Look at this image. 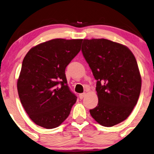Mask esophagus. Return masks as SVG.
Listing matches in <instances>:
<instances>
[{
    "instance_id": "1",
    "label": "esophagus",
    "mask_w": 154,
    "mask_h": 154,
    "mask_svg": "<svg viewBox=\"0 0 154 154\" xmlns=\"http://www.w3.org/2000/svg\"><path fill=\"white\" fill-rule=\"evenodd\" d=\"M86 93H83V94H79V98H81V99H82V98H83V97H84L85 96H86Z\"/></svg>"
}]
</instances>
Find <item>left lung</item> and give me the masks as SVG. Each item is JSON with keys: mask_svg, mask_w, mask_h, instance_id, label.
<instances>
[{"mask_svg": "<svg viewBox=\"0 0 154 154\" xmlns=\"http://www.w3.org/2000/svg\"><path fill=\"white\" fill-rule=\"evenodd\" d=\"M81 51L97 81L98 103L91 115L106 127L121 123L129 116L141 92L135 56L126 45L104 38L83 39Z\"/></svg>", "mask_w": 154, "mask_h": 154, "instance_id": "8db88e82", "label": "left lung"}]
</instances>
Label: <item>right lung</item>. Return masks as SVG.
<instances>
[{
	"mask_svg": "<svg viewBox=\"0 0 154 154\" xmlns=\"http://www.w3.org/2000/svg\"><path fill=\"white\" fill-rule=\"evenodd\" d=\"M81 43L82 39H53L33 47L24 57L17 88L25 111L38 126H59L76 102L65 70L81 51Z\"/></svg>",
	"mask_w": 154,
	"mask_h": 154,
	"instance_id": "right-lung-1",
	"label": "right lung"
}]
</instances>
